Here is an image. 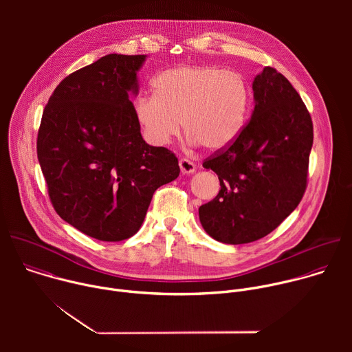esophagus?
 <instances>
[{
  "label": "esophagus",
  "mask_w": 352,
  "mask_h": 352,
  "mask_svg": "<svg viewBox=\"0 0 352 352\" xmlns=\"http://www.w3.org/2000/svg\"><path fill=\"white\" fill-rule=\"evenodd\" d=\"M178 164H179V168H181V173H182V174H193L195 170H196L195 163H192V162L188 160V159H181V160L178 162Z\"/></svg>",
  "instance_id": "esophagus-1"
}]
</instances>
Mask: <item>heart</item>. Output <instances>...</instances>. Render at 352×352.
Masks as SVG:
<instances>
[{
  "label": "heart",
  "instance_id": "b5f03b06",
  "mask_svg": "<svg viewBox=\"0 0 352 352\" xmlns=\"http://www.w3.org/2000/svg\"><path fill=\"white\" fill-rule=\"evenodd\" d=\"M156 93L139 96L133 113L144 139L164 146L181 132L209 152L232 144L245 128L250 93L242 75L213 65H184L162 72Z\"/></svg>",
  "mask_w": 352,
  "mask_h": 352
}]
</instances>
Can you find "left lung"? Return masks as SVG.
Listing matches in <instances>:
<instances>
[{"label":"left lung","mask_w":352,"mask_h":352,"mask_svg":"<svg viewBox=\"0 0 352 352\" xmlns=\"http://www.w3.org/2000/svg\"><path fill=\"white\" fill-rule=\"evenodd\" d=\"M254 111L236 140L204 163L220 192L199 208L204 230L230 245L261 239L288 217L307 188L311 116L285 76L266 67L252 83Z\"/></svg>","instance_id":"left-lung-1"}]
</instances>
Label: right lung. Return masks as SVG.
Instances as JSON below:
<instances>
[{"label":"right lung","mask_w":352,"mask_h":352,"mask_svg":"<svg viewBox=\"0 0 352 352\" xmlns=\"http://www.w3.org/2000/svg\"><path fill=\"white\" fill-rule=\"evenodd\" d=\"M147 56L109 54L67 76L44 109L37 159L63 220L98 241L140 228L153 193L179 175L177 157L147 144L133 113Z\"/></svg>","instance_id":"add662e5"}]
</instances>
